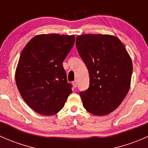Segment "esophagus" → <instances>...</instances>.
Here are the masks:
<instances>
[{
	"instance_id": "obj_1",
	"label": "esophagus",
	"mask_w": 148,
	"mask_h": 148,
	"mask_svg": "<svg viewBox=\"0 0 148 148\" xmlns=\"http://www.w3.org/2000/svg\"><path fill=\"white\" fill-rule=\"evenodd\" d=\"M72 84H73V86H74V87H77V84H78V83H77V80H75V81H74V82H72Z\"/></svg>"
}]
</instances>
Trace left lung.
I'll use <instances>...</instances> for the list:
<instances>
[{"mask_svg": "<svg viewBox=\"0 0 148 148\" xmlns=\"http://www.w3.org/2000/svg\"><path fill=\"white\" fill-rule=\"evenodd\" d=\"M76 46L89 74V88L79 92L84 107L95 115L110 114L120 106L130 89V56L120 40L111 35L78 36Z\"/></svg>", "mask_w": 148, "mask_h": 148, "instance_id": "left-lung-1", "label": "left lung"}]
</instances>
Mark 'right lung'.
I'll list each match as a JSON object with an SVG mask.
<instances>
[{
	"mask_svg": "<svg viewBox=\"0 0 148 148\" xmlns=\"http://www.w3.org/2000/svg\"><path fill=\"white\" fill-rule=\"evenodd\" d=\"M74 41L73 35L41 34L34 37L21 53L16 85L23 100L38 114H56L72 92L62 63Z\"/></svg>",
	"mask_w": 148,
	"mask_h": 148,
	"instance_id": "1",
	"label": "right lung"
}]
</instances>
